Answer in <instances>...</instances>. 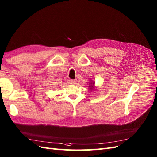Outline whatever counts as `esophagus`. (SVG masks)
Instances as JSON below:
<instances>
[{"label":"esophagus","mask_w":157,"mask_h":157,"mask_svg":"<svg viewBox=\"0 0 157 157\" xmlns=\"http://www.w3.org/2000/svg\"><path fill=\"white\" fill-rule=\"evenodd\" d=\"M76 82V80L75 79H70L68 80V83H70V84H74V83Z\"/></svg>","instance_id":"34e87169"}]
</instances>
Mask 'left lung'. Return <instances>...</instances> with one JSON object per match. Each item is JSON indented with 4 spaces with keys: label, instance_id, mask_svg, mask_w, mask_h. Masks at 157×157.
<instances>
[{
    "label": "left lung",
    "instance_id": "8db88e82",
    "mask_svg": "<svg viewBox=\"0 0 157 157\" xmlns=\"http://www.w3.org/2000/svg\"><path fill=\"white\" fill-rule=\"evenodd\" d=\"M91 83H93L92 84H94V82H91ZM92 86L93 87H94V86H90V88H92L91 87Z\"/></svg>",
    "mask_w": 157,
    "mask_h": 157
}]
</instances>
